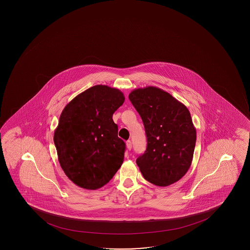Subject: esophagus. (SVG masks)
Listing matches in <instances>:
<instances>
[{"label":"esophagus","mask_w":250,"mask_h":250,"mask_svg":"<svg viewBox=\"0 0 250 250\" xmlns=\"http://www.w3.org/2000/svg\"><path fill=\"white\" fill-rule=\"evenodd\" d=\"M126 148H127V149H128V150L132 149V142H131V140L126 141Z\"/></svg>","instance_id":"34e87169"}]
</instances>
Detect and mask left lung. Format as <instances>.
Here are the masks:
<instances>
[{"mask_svg":"<svg viewBox=\"0 0 250 250\" xmlns=\"http://www.w3.org/2000/svg\"><path fill=\"white\" fill-rule=\"evenodd\" d=\"M144 122L146 149L136 163L146 181L166 187L184 177L192 164L196 129L189 111L172 95L146 86L129 96Z\"/></svg>","mask_w":250,"mask_h":250,"instance_id":"1","label":"left lung"}]
</instances>
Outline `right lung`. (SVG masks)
I'll list each match as a JSON object with an SVG mask.
<instances>
[{
	"label": "right lung",
	"instance_id": "1",
	"mask_svg": "<svg viewBox=\"0 0 250 250\" xmlns=\"http://www.w3.org/2000/svg\"><path fill=\"white\" fill-rule=\"evenodd\" d=\"M124 100L120 90L96 85L75 97L61 113L54 132L58 161L78 187L100 188L122 166L126 146L112 114Z\"/></svg>",
	"mask_w": 250,
	"mask_h": 250
}]
</instances>
